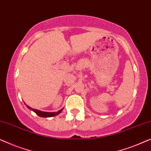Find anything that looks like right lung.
Listing matches in <instances>:
<instances>
[{
  "label": "right lung",
  "instance_id": "right-lung-1",
  "mask_svg": "<svg viewBox=\"0 0 151 151\" xmlns=\"http://www.w3.org/2000/svg\"><path fill=\"white\" fill-rule=\"evenodd\" d=\"M26 106L29 109L32 110L34 112H35L36 114H37V115H39V116H41V117H51V116H56L58 115V114H60V112L62 111V109L60 110V111H58V112H43V111H39V110H37V109H32V108L29 106L26 105Z\"/></svg>",
  "mask_w": 151,
  "mask_h": 151
}]
</instances>
